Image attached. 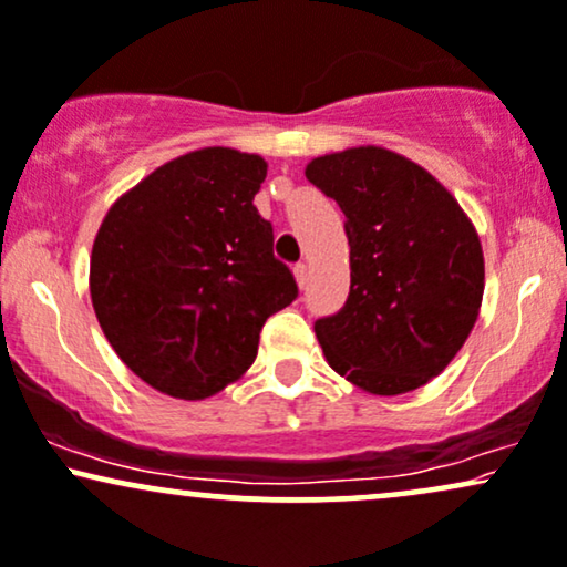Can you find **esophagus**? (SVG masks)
I'll use <instances>...</instances> for the list:
<instances>
[{
	"label": "esophagus",
	"mask_w": 567,
	"mask_h": 567,
	"mask_svg": "<svg viewBox=\"0 0 567 567\" xmlns=\"http://www.w3.org/2000/svg\"><path fill=\"white\" fill-rule=\"evenodd\" d=\"M292 271H296L298 285H301V288H306V279H309V275H306V264H303V261H298L296 266H292Z\"/></svg>",
	"instance_id": "34e87169"
}]
</instances>
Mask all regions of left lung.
Masks as SVG:
<instances>
[{
	"label": "left lung",
	"instance_id": "8db88e82",
	"mask_svg": "<svg viewBox=\"0 0 567 567\" xmlns=\"http://www.w3.org/2000/svg\"><path fill=\"white\" fill-rule=\"evenodd\" d=\"M346 214L351 290L313 322L340 378L399 395L446 370L483 298V250L460 203L425 168L383 147H351L306 166Z\"/></svg>",
	"mask_w": 567,
	"mask_h": 567
}]
</instances>
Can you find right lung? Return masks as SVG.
<instances>
[{"instance_id":"obj_1","label":"right lung","mask_w":567,"mask_h":567,"mask_svg":"<svg viewBox=\"0 0 567 567\" xmlns=\"http://www.w3.org/2000/svg\"><path fill=\"white\" fill-rule=\"evenodd\" d=\"M258 155L206 147L155 168L107 210L89 266L102 332L136 378L206 399L256 361L271 313L298 298L254 197Z\"/></svg>"}]
</instances>
